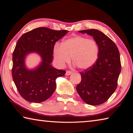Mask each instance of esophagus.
<instances>
[{
    "label": "esophagus",
    "mask_w": 133,
    "mask_h": 133,
    "mask_svg": "<svg viewBox=\"0 0 133 133\" xmlns=\"http://www.w3.org/2000/svg\"><path fill=\"white\" fill-rule=\"evenodd\" d=\"M72 74V71H67L66 72V75H70Z\"/></svg>",
    "instance_id": "34e87169"
}]
</instances>
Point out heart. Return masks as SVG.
I'll use <instances>...</instances> for the list:
<instances>
[{
  "instance_id": "b5f03b06",
  "label": "heart",
  "mask_w": 133,
  "mask_h": 133,
  "mask_svg": "<svg viewBox=\"0 0 133 133\" xmlns=\"http://www.w3.org/2000/svg\"><path fill=\"white\" fill-rule=\"evenodd\" d=\"M99 52L95 41L79 35L67 39L54 47V57L59 66L63 67L72 57L73 63L81 70L91 67L97 61Z\"/></svg>"
}]
</instances>
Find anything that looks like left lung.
Here are the masks:
<instances>
[{"instance_id": "1", "label": "left lung", "mask_w": 133, "mask_h": 133, "mask_svg": "<svg viewBox=\"0 0 133 133\" xmlns=\"http://www.w3.org/2000/svg\"><path fill=\"white\" fill-rule=\"evenodd\" d=\"M78 32L92 36L98 45L99 52L96 63L80 72L82 80L76 89L84 102L99 105L105 102L117 89L121 70L119 52L113 41L99 30Z\"/></svg>"}]
</instances>
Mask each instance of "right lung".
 <instances>
[{
	"label": "right lung",
	"instance_id": "add662e5",
	"mask_svg": "<svg viewBox=\"0 0 133 133\" xmlns=\"http://www.w3.org/2000/svg\"><path fill=\"white\" fill-rule=\"evenodd\" d=\"M68 32L39 27L24 34L17 42L12 54V75L17 90L25 100L41 103L55 91L56 78L64 76L66 71L51 64L54 47ZM31 53L39 55L41 61L35 68L29 69L25 59Z\"/></svg>",
	"mask_w": 133,
	"mask_h": 133
}]
</instances>
